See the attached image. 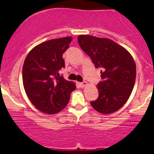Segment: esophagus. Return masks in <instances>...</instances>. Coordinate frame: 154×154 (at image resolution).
I'll return each mask as SVG.
<instances>
[{"label":"esophagus","instance_id":"34e87169","mask_svg":"<svg viewBox=\"0 0 154 154\" xmlns=\"http://www.w3.org/2000/svg\"><path fill=\"white\" fill-rule=\"evenodd\" d=\"M87 85H88V83H87L86 82H81V83H79V85L81 87H82V88L85 86H86Z\"/></svg>","mask_w":154,"mask_h":154}]
</instances>
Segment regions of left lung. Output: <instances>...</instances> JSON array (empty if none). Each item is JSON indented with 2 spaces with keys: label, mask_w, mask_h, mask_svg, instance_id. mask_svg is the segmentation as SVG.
Listing matches in <instances>:
<instances>
[{
  "label": "left lung",
  "mask_w": 154,
  "mask_h": 154,
  "mask_svg": "<svg viewBox=\"0 0 154 154\" xmlns=\"http://www.w3.org/2000/svg\"><path fill=\"white\" fill-rule=\"evenodd\" d=\"M79 45L101 69L97 85L99 97L90 104L96 111L110 114L119 110L130 98L135 84L136 64L130 53L112 40L92 35H79Z\"/></svg>",
  "instance_id": "left-lung-1"
}]
</instances>
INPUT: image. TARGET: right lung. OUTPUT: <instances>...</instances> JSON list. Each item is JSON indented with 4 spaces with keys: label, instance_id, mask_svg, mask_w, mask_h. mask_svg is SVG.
<instances>
[{
    "label": "right lung",
    "instance_id": "obj_1",
    "mask_svg": "<svg viewBox=\"0 0 154 154\" xmlns=\"http://www.w3.org/2000/svg\"><path fill=\"white\" fill-rule=\"evenodd\" d=\"M72 37L51 39L33 48L27 55L22 69L24 90L32 104L41 112L55 114L69 103L73 82L59 75L65 67L62 55L69 48Z\"/></svg>",
    "mask_w": 154,
    "mask_h": 154
}]
</instances>
